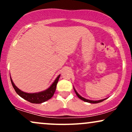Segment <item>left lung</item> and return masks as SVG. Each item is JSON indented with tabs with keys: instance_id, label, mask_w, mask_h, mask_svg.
I'll return each instance as SVG.
<instances>
[{
	"instance_id": "left-lung-1",
	"label": "left lung",
	"mask_w": 132,
	"mask_h": 132,
	"mask_svg": "<svg viewBox=\"0 0 132 132\" xmlns=\"http://www.w3.org/2000/svg\"><path fill=\"white\" fill-rule=\"evenodd\" d=\"M74 88V90H75V92H76V94L77 96L80 99H81L82 101H84V102H89V103H91V104H97V103H99V102H102V101H104V100H105L107 98H105V99H101V100H99V101H92V100H89V99H86V98H84L82 97L81 96V95H80L79 94H78V92L76 91V90L75 87H73Z\"/></svg>"
}]
</instances>
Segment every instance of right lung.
I'll use <instances>...</instances> for the list:
<instances>
[{
    "label": "right lung",
    "mask_w": 132,
    "mask_h": 132,
    "mask_svg": "<svg viewBox=\"0 0 132 132\" xmlns=\"http://www.w3.org/2000/svg\"><path fill=\"white\" fill-rule=\"evenodd\" d=\"M60 76L61 75L57 76V77L55 79V80L51 84V85L46 90L38 92H35V93H28V92H25L21 90L15 85L11 76H10V81H11L13 87L14 88L15 92L21 97L28 101V102L33 103V104H42V103L46 102L48 100L50 99L53 97V95H54L56 88L57 83L58 82Z\"/></svg>",
    "instance_id": "add662e5"
}]
</instances>
